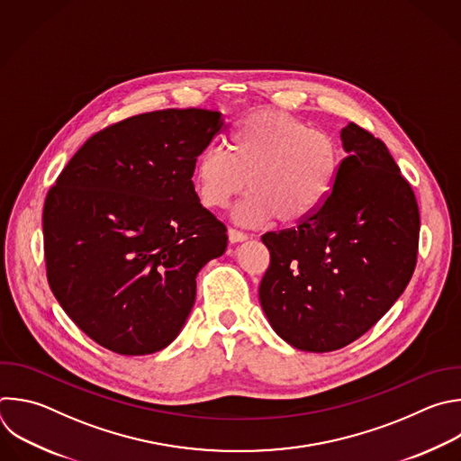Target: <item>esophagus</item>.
Segmentation results:
<instances>
[{"instance_id": "34e87169", "label": "esophagus", "mask_w": 461, "mask_h": 461, "mask_svg": "<svg viewBox=\"0 0 461 461\" xmlns=\"http://www.w3.org/2000/svg\"><path fill=\"white\" fill-rule=\"evenodd\" d=\"M228 239H230L231 244H235V242H244V240L248 239V235H246L244 231H239V230H235V228H230V230H228Z\"/></svg>"}]
</instances>
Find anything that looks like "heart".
Masks as SVG:
<instances>
[{
    "mask_svg": "<svg viewBox=\"0 0 461 461\" xmlns=\"http://www.w3.org/2000/svg\"><path fill=\"white\" fill-rule=\"evenodd\" d=\"M342 158L324 130L275 108L257 110L237 122L228 151L208 146L195 161L194 183L201 203L226 208L246 186L251 192L233 212L237 222L258 226L275 219L294 226L310 219L331 195Z\"/></svg>",
    "mask_w": 461,
    "mask_h": 461,
    "instance_id": "b5f03b06",
    "label": "heart"
}]
</instances>
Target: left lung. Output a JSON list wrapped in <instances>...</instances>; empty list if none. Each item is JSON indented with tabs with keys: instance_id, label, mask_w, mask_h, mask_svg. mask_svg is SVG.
<instances>
[{
	"instance_id": "8db88e82",
	"label": "left lung",
	"mask_w": 461,
	"mask_h": 461,
	"mask_svg": "<svg viewBox=\"0 0 461 461\" xmlns=\"http://www.w3.org/2000/svg\"><path fill=\"white\" fill-rule=\"evenodd\" d=\"M339 179L294 228L267 231L258 298L280 339L300 351H337L369 331L407 287L420 212L387 146L362 126L342 128Z\"/></svg>"
}]
</instances>
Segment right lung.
Instances as JSON below:
<instances>
[{
  "mask_svg": "<svg viewBox=\"0 0 461 461\" xmlns=\"http://www.w3.org/2000/svg\"><path fill=\"white\" fill-rule=\"evenodd\" d=\"M221 128V112L201 108L128 117L94 133L49 190L47 278L99 346L149 355L183 330L197 273L228 244L192 181Z\"/></svg>",
  "mask_w": 461,
  "mask_h": 461,
  "instance_id": "add662e5",
  "label": "right lung"
}]
</instances>
